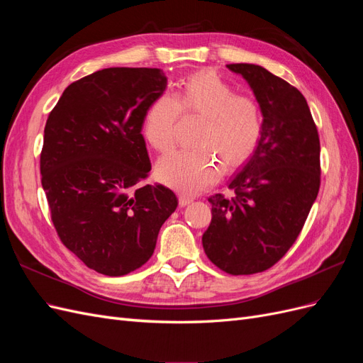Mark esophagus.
Masks as SVG:
<instances>
[{
    "label": "esophagus",
    "instance_id": "obj_1",
    "mask_svg": "<svg viewBox=\"0 0 363 363\" xmlns=\"http://www.w3.org/2000/svg\"><path fill=\"white\" fill-rule=\"evenodd\" d=\"M194 201V196H189V195H184V194H180L179 195V203L180 206H188Z\"/></svg>",
    "mask_w": 363,
    "mask_h": 363
}]
</instances>
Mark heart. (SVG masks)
Returning a JSON list of instances; mask_svg holds the SVG:
<instances>
[{"instance_id": "1", "label": "heart", "mask_w": 363, "mask_h": 363, "mask_svg": "<svg viewBox=\"0 0 363 363\" xmlns=\"http://www.w3.org/2000/svg\"><path fill=\"white\" fill-rule=\"evenodd\" d=\"M180 113L203 118L196 145L200 150H177L157 162V179L182 194L201 192L225 168L242 164L259 145L262 112L250 96L212 72H196L177 92L152 101L142 121V135L151 148L164 152L174 145V127Z\"/></svg>"}]
</instances>
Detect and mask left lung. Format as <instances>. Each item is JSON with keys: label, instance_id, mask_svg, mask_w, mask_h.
Wrapping results in <instances>:
<instances>
[{"label": "left lung", "instance_id": "left-lung-1", "mask_svg": "<svg viewBox=\"0 0 363 363\" xmlns=\"http://www.w3.org/2000/svg\"><path fill=\"white\" fill-rule=\"evenodd\" d=\"M256 95L262 136L228 189L215 194L207 257L232 276L269 269L298 238L321 184L320 136L303 94L259 65L232 63Z\"/></svg>", "mask_w": 363, "mask_h": 363}]
</instances>
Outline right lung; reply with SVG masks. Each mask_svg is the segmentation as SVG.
<instances>
[{"label": "right lung", "instance_id": "1", "mask_svg": "<svg viewBox=\"0 0 363 363\" xmlns=\"http://www.w3.org/2000/svg\"><path fill=\"white\" fill-rule=\"evenodd\" d=\"M167 87L157 68H106L71 83L50 112L42 188L62 244L87 268L119 277L152 256L175 194L145 184L148 106Z\"/></svg>", "mask_w": 363, "mask_h": 363}]
</instances>
